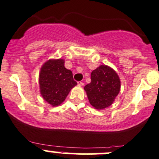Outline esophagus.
I'll use <instances>...</instances> for the list:
<instances>
[{
    "label": "esophagus",
    "instance_id": "esophagus-1",
    "mask_svg": "<svg viewBox=\"0 0 159 159\" xmlns=\"http://www.w3.org/2000/svg\"><path fill=\"white\" fill-rule=\"evenodd\" d=\"M78 84L79 85V86H81V87H82L83 85H84V83L82 82V81H78Z\"/></svg>",
    "mask_w": 159,
    "mask_h": 159
}]
</instances>
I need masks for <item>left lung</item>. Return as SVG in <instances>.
Listing matches in <instances>:
<instances>
[{
  "label": "left lung",
  "mask_w": 159,
  "mask_h": 159,
  "mask_svg": "<svg viewBox=\"0 0 159 159\" xmlns=\"http://www.w3.org/2000/svg\"><path fill=\"white\" fill-rule=\"evenodd\" d=\"M91 82L84 87L90 105L102 110L110 106L121 90V81L116 71L101 65L91 72Z\"/></svg>",
  "instance_id": "8db88e82"
}]
</instances>
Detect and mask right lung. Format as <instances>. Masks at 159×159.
Masks as SVG:
<instances>
[{
  "mask_svg": "<svg viewBox=\"0 0 159 159\" xmlns=\"http://www.w3.org/2000/svg\"><path fill=\"white\" fill-rule=\"evenodd\" d=\"M62 59L45 62L39 73L40 93L50 106H58L64 102L70 90L77 85L72 72L64 66Z\"/></svg>",
  "mask_w": 159,
  "mask_h": 159,
  "instance_id": "add662e5",
  "label": "right lung"
}]
</instances>
